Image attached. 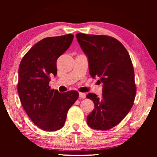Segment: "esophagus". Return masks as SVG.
Here are the masks:
<instances>
[{
    "instance_id": "1",
    "label": "esophagus",
    "mask_w": 157,
    "mask_h": 157,
    "mask_svg": "<svg viewBox=\"0 0 157 157\" xmlns=\"http://www.w3.org/2000/svg\"><path fill=\"white\" fill-rule=\"evenodd\" d=\"M79 97L82 98H85L86 96L85 93H82V92L79 93Z\"/></svg>"
}]
</instances>
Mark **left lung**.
I'll use <instances>...</instances> for the list:
<instances>
[{
  "label": "left lung",
  "instance_id": "left-lung-1",
  "mask_svg": "<svg viewBox=\"0 0 157 157\" xmlns=\"http://www.w3.org/2000/svg\"><path fill=\"white\" fill-rule=\"evenodd\" d=\"M88 59L89 72L102 83L101 98L89 93L94 109L87 123L96 130H106L121 122L134 105L136 94L134 70L128 51L117 40L105 35L76 34Z\"/></svg>",
  "mask_w": 157,
  "mask_h": 157
}]
</instances>
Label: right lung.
Wrapping results in <instances>:
<instances>
[{"label":"right lung","instance_id":"1","mask_svg":"<svg viewBox=\"0 0 157 157\" xmlns=\"http://www.w3.org/2000/svg\"><path fill=\"white\" fill-rule=\"evenodd\" d=\"M73 39L72 34L42 39L20 63V101L32 122L44 131L55 132L63 128L69 108L78 98L77 91L60 93L49 86L51 77L57 73V59L69 48Z\"/></svg>","mask_w":157,"mask_h":157}]
</instances>
